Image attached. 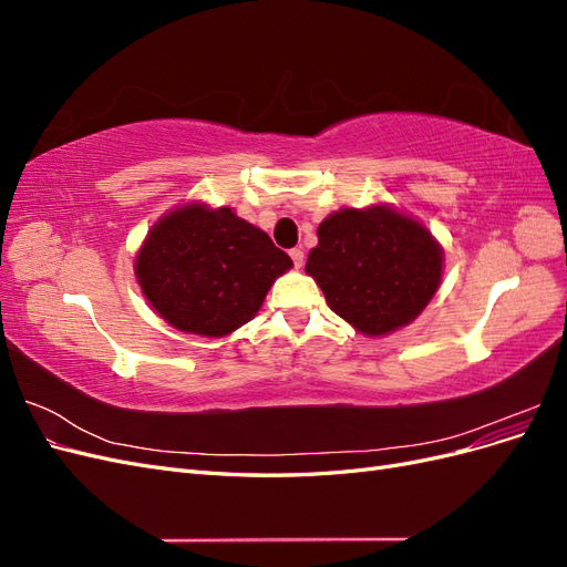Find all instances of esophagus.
I'll list each match as a JSON object with an SVG mask.
<instances>
[{
  "label": "esophagus",
  "instance_id": "1",
  "mask_svg": "<svg viewBox=\"0 0 567 567\" xmlns=\"http://www.w3.org/2000/svg\"><path fill=\"white\" fill-rule=\"evenodd\" d=\"M290 260H293V265L300 269V267L305 265V252H302V248H293V250H290Z\"/></svg>",
  "mask_w": 567,
  "mask_h": 567
}]
</instances>
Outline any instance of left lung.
<instances>
[{
  "label": "left lung",
  "mask_w": 567,
  "mask_h": 567,
  "mask_svg": "<svg viewBox=\"0 0 567 567\" xmlns=\"http://www.w3.org/2000/svg\"><path fill=\"white\" fill-rule=\"evenodd\" d=\"M305 271L359 333L388 336L414 321L442 279V248L421 221L390 205L326 217Z\"/></svg>",
  "instance_id": "1"
}]
</instances>
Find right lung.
<instances>
[{
	"label": "right lung",
	"instance_id": "add662e5",
	"mask_svg": "<svg viewBox=\"0 0 567 567\" xmlns=\"http://www.w3.org/2000/svg\"><path fill=\"white\" fill-rule=\"evenodd\" d=\"M290 267L293 260L231 208L188 203L151 227L134 274L169 326L221 338L257 315L271 284Z\"/></svg>",
	"mask_w": 567,
	"mask_h": 567
}]
</instances>
